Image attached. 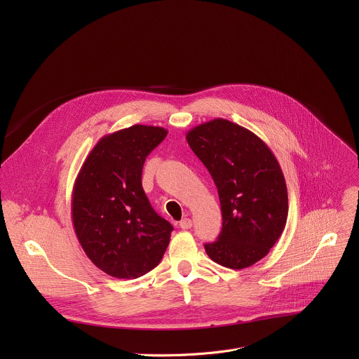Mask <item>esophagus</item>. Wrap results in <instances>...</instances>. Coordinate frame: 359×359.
Here are the masks:
<instances>
[{"label":"esophagus","instance_id":"1","mask_svg":"<svg viewBox=\"0 0 359 359\" xmlns=\"http://www.w3.org/2000/svg\"><path fill=\"white\" fill-rule=\"evenodd\" d=\"M180 229H183V230H189L190 227H191V220L189 219V217H186V219H183L182 222H180Z\"/></svg>","mask_w":359,"mask_h":359}]
</instances>
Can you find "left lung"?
Masks as SVG:
<instances>
[{
  "label": "left lung",
  "mask_w": 359,
  "mask_h": 359,
  "mask_svg": "<svg viewBox=\"0 0 359 359\" xmlns=\"http://www.w3.org/2000/svg\"><path fill=\"white\" fill-rule=\"evenodd\" d=\"M186 140L219 191L223 227L204 245L209 257L241 270L262 260L284 231L288 194L270 147L251 130L217 118L194 126Z\"/></svg>",
  "instance_id": "1"
}]
</instances>
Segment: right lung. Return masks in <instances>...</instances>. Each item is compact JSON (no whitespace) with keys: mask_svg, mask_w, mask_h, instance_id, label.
Listing matches in <instances>:
<instances>
[{"mask_svg":"<svg viewBox=\"0 0 359 359\" xmlns=\"http://www.w3.org/2000/svg\"><path fill=\"white\" fill-rule=\"evenodd\" d=\"M168 135L161 126L133 125L105 135L90 150L72 190V224L88 259L115 278H137L155 269L173 226L161 217L142 187L149 153Z\"/></svg>","mask_w":359,"mask_h":359,"instance_id":"obj_1","label":"right lung"}]
</instances>
